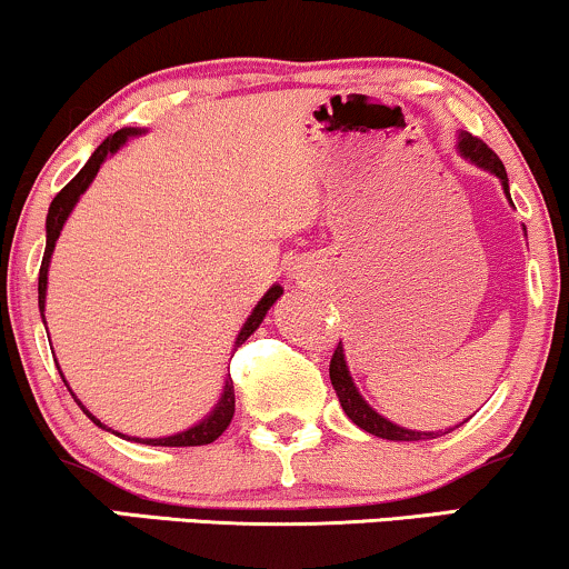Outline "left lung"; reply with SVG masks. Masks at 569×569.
Returning a JSON list of instances; mask_svg holds the SVG:
<instances>
[{
    "instance_id": "left-lung-1",
    "label": "left lung",
    "mask_w": 569,
    "mask_h": 569,
    "mask_svg": "<svg viewBox=\"0 0 569 569\" xmlns=\"http://www.w3.org/2000/svg\"><path fill=\"white\" fill-rule=\"evenodd\" d=\"M459 150H461V156L472 160L475 166H480V168H486V171L496 173V177L501 179L503 192H507V198H509L507 168H503L501 158L496 156V152L490 150V147H488L486 142H482V139L472 137V134H461V137H459ZM509 200H511V198H509ZM329 380H332L335 390H338V398H340L342 411H346L350 422L359 425L361 430H367V432L377 435V438H385V440H430V438H438V432L403 430V427L392 425L390 419L380 417V413L371 409V406L359 396V390H356L353 380H350L348 367H346V353H342L340 342H338V348H335L332 361H329ZM440 435H446V432H440Z\"/></svg>"
}]
</instances>
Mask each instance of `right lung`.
<instances>
[{
	"label": "right lung",
	"mask_w": 569,
	"mask_h": 569,
	"mask_svg": "<svg viewBox=\"0 0 569 569\" xmlns=\"http://www.w3.org/2000/svg\"><path fill=\"white\" fill-rule=\"evenodd\" d=\"M134 134H139L137 129H121V131H116L113 137L104 139V142L94 150V156L89 158V163L83 166L81 171L76 173V177L70 179L68 184L62 187L58 194H54L52 206H49V213H47V248H44V258H41V269H39V308H41V319H44V298H47V269H49V258H52L54 242H58L62 223H66V219L70 216V210H73L76 202H79V198L83 194V189H87V187L91 184V179L97 177V171H100L102 160L108 158L110 152H116L118 147H121V144L126 142V139L134 137ZM279 296H282V287H279V284H273L271 290L266 292V296L261 298V303L256 306V311L250 313V319L244 321V327L240 329V335H237V348H240L242 342L248 340L252 332H256L258 325H261L263 317H266V311H269V308L273 306V300H277ZM58 369H60V367H58ZM62 382H66V380H62ZM68 390H70V388H68ZM76 401H79V398H76ZM79 406H81V401H79ZM81 409H83V406H81ZM83 413H87V417H89L94 425L104 427V425L100 422V419L91 417V413H89L87 409H83ZM231 417H234V385H231V380H229L227 388H223V396H221L219 406H216V409L210 411V417L202 419L200 425L189 427V430L179 432V435H168V438H147V440L137 438V440H139V443H147V446H177V448H179V446H208V443H213V440L219 438V435H221L223 430H227L229 422H231ZM104 430H108V427H104Z\"/></svg>",
	"instance_id": "1"
}]
</instances>
